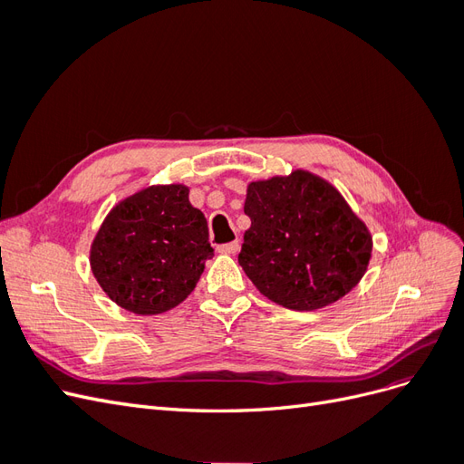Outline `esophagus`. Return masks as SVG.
<instances>
[{
	"mask_svg": "<svg viewBox=\"0 0 464 464\" xmlns=\"http://www.w3.org/2000/svg\"><path fill=\"white\" fill-rule=\"evenodd\" d=\"M218 254H224V256H234L237 254V249H240V242H230V244H222L217 247Z\"/></svg>",
	"mask_w": 464,
	"mask_h": 464,
	"instance_id": "obj_1",
	"label": "esophagus"
}]
</instances>
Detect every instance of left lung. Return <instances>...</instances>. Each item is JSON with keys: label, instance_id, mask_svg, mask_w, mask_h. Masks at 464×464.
Here are the masks:
<instances>
[{"label": "left lung", "instance_id": "obj_1", "mask_svg": "<svg viewBox=\"0 0 464 464\" xmlns=\"http://www.w3.org/2000/svg\"><path fill=\"white\" fill-rule=\"evenodd\" d=\"M237 263L271 302L314 312L353 290L368 269L372 234L343 195L323 178L290 176L251 181Z\"/></svg>", "mask_w": 464, "mask_h": 464}]
</instances>
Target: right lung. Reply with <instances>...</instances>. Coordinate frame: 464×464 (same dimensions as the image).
Listing matches in <instances>:
<instances>
[{"mask_svg":"<svg viewBox=\"0 0 464 464\" xmlns=\"http://www.w3.org/2000/svg\"><path fill=\"white\" fill-rule=\"evenodd\" d=\"M213 256L189 188L149 186L110 210L91 246V269L111 302L157 315L189 296Z\"/></svg>","mask_w":464,"mask_h":464,"instance_id":"add662e5","label":"right lung"}]
</instances>
